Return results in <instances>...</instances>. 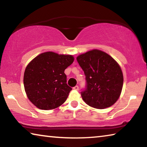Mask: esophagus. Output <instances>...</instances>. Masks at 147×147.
I'll return each mask as SVG.
<instances>
[{
	"instance_id": "obj_1",
	"label": "esophagus",
	"mask_w": 147,
	"mask_h": 147,
	"mask_svg": "<svg viewBox=\"0 0 147 147\" xmlns=\"http://www.w3.org/2000/svg\"><path fill=\"white\" fill-rule=\"evenodd\" d=\"M73 89H74V90H78V89H79V87H78V86H74V88H73Z\"/></svg>"
}]
</instances>
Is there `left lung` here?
<instances>
[{
    "mask_svg": "<svg viewBox=\"0 0 147 147\" xmlns=\"http://www.w3.org/2000/svg\"><path fill=\"white\" fill-rule=\"evenodd\" d=\"M76 59L86 76V88L81 92L84 101L96 109L115 104L123 85V72L117 62L96 49L79 55Z\"/></svg>",
    "mask_w": 147,
    "mask_h": 147,
    "instance_id": "obj_1",
    "label": "left lung"
}]
</instances>
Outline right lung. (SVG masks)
Returning a JSON list of instances; mask_svg holds the SVG:
<instances>
[{
	"mask_svg": "<svg viewBox=\"0 0 147 147\" xmlns=\"http://www.w3.org/2000/svg\"><path fill=\"white\" fill-rule=\"evenodd\" d=\"M74 61L71 55L47 52L36 56L26 66L24 87L27 96L37 108L55 109L63 104L72 88L67 84L65 69Z\"/></svg>",
	"mask_w": 147,
	"mask_h": 147,
	"instance_id": "add662e5",
	"label": "right lung"
}]
</instances>
